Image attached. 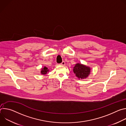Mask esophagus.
Masks as SVG:
<instances>
[{"label":"esophagus","instance_id":"34e87169","mask_svg":"<svg viewBox=\"0 0 126 126\" xmlns=\"http://www.w3.org/2000/svg\"><path fill=\"white\" fill-rule=\"evenodd\" d=\"M61 65H65V62L64 61H62V62L61 63H60Z\"/></svg>","mask_w":126,"mask_h":126}]
</instances>
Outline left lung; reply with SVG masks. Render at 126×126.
<instances>
[{"label":"left lung","instance_id":"1","mask_svg":"<svg viewBox=\"0 0 126 126\" xmlns=\"http://www.w3.org/2000/svg\"><path fill=\"white\" fill-rule=\"evenodd\" d=\"M73 72L79 79H84L87 78L90 74V68L78 63L74 66Z\"/></svg>","mask_w":126,"mask_h":126}]
</instances>
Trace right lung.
I'll return each instance as SVG.
<instances>
[{
  "instance_id": "right-lung-1",
  "label": "right lung",
  "mask_w": 126,
  "mask_h": 126,
  "mask_svg": "<svg viewBox=\"0 0 126 126\" xmlns=\"http://www.w3.org/2000/svg\"><path fill=\"white\" fill-rule=\"evenodd\" d=\"M48 71H49V70L48 69V68L46 67H44V68L42 69V70L41 71V73L45 75L47 73V72H48Z\"/></svg>"
}]
</instances>
